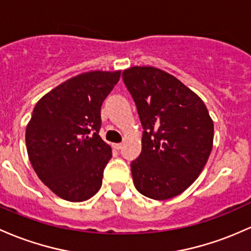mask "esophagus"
<instances>
[{"label": "esophagus", "mask_w": 251, "mask_h": 251, "mask_svg": "<svg viewBox=\"0 0 251 251\" xmlns=\"http://www.w3.org/2000/svg\"><path fill=\"white\" fill-rule=\"evenodd\" d=\"M123 147H124L123 143H119V144H113V148L117 149V150H121V149H123Z\"/></svg>", "instance_id": "esophagus-1"}]
</instances>
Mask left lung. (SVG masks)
I'll return each mask as SVG.
<instances>
[{
  "label": "left lung",
  "mask_w": 251,
  "mask_h": 251,
  "mask_svg": "<svg viewBox=\"0 0 251 251\" xmlns=\"http://www.w3.org/2000/svg\"><path fill=\"white\" fill-rule=\"evenodd\" d=\"M143 126L142 152L131 162L134 187L153 200L186 191L202 172L213 145L205 103L176 77L152 67L123 71Z\"/></svg>",
  "instance_id": "obj_1"
}]
</instances>
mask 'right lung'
<instances>
[{
    "label": "right lung",
    "mask_w": 251,
    "mask_h": 251,
    "mask_svg": "<svg viewBox=\"0 0 251 251\" xmlns=\"http://www.w3.org/2000/svg\"><path fill=\"white\" fill-rule=\"evenodd\" d=\"M120 71H89L44 95L26 127L29 161L39 178L68 201H85L102 184L112 149L101 139V106Z\"/></svg>",
    "instance_id": "right-lung-1"
}]
</instances>
